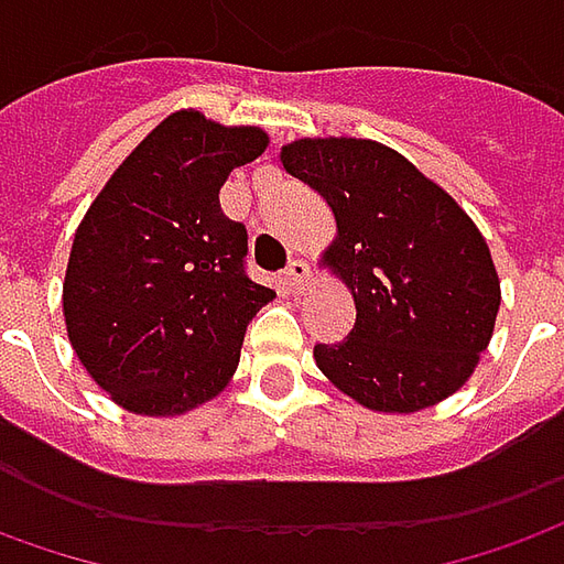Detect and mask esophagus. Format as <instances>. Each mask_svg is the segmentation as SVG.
<instances>
[{"instance_id": "esophagus-1", "label": "esophagus", "mask_w": 564, "mask_h": 564, "mask_svg": "<svg viewBox=\"0 0 564 564\" xmlns=\"http://www.w3.org/2000/svg\"><path fill=\"white\" fill-rule=\"evenodd\" d=\"M308 281V265L302 262V259H293L290 265L283 268V283L293 290V293H299L302 290V283Z\"/></svg>"}]
</instances>
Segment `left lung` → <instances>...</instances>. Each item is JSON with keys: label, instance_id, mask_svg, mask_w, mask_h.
Returning <instances> with one entry per match:
<instances>
[{"label": "left lung", "instance_id": "8db88e82", "mask_svg": "<svg viewBox=\"0 0 564 564\" xmlns=\"http://www.w3.org/2000/svg\"><path fill=\"white\" fill-rule=\"evenodd\" d=\"M281 163L330 206L336 240L321 262L358 308L343 343L314 346L324 377L382 413L423 411L457 392L500 308V278L473 218L379 141L299 138Z\"/></svg>", "mask_w": 564, "mask_h": 564}]
</instances>
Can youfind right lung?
Masks as SVG:
<instances>
[{
  "mask_svg": "<svg viewBox=\"0 0 564 564\" xmlns=\"http://www.w3.org/2000/svg\"><path fill=\"white\" fill-rule=\"evenodd\" d=\"M268 148L256 126L178 110L95 197L73 237L64 321L120 408L175 416L216 398L274 290L247 278V228L221 213L228 175Z\"/></svg>",
  "mask_w": 564,
  "mask_h": 564,
  "instance_id": "right-lung-1",
  "label": "right lung"
}]
</instances>
